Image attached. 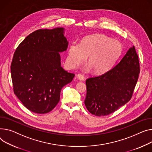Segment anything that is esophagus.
<instances>
[{
	"mask_svg": "<svg viewBox=\"0 0 152 152\" xmlns=\"http://www.w3.org/2000/svg\"><path fill=\"white\" fill-rule=\"evenodd\" d=\"M77 78L79 80H83L84 79V76L81 74H78V75H77Z\"/></svg>",
	"mask_w": 152,
	"mask_h": 152,
	"instance_id": "obj_1",
	"label": "esophagus"
}]
</instances>
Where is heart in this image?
Segmentation results:
<instances>
[{
  "instance_id": "obj_1",
  "label": "heart",
  "mask_w": 152,
  "mask_h": 152,
  "mask_svg": "<svg viewBox=\"0 0 152 152\" xmlns=\"http://www.w3.org/2000/svg\"><path fill=\"white\" fill-rule=\"evenodd\" d=\"M122 50V45L117 40L104 35L94 34L85 37L80 44H71L66 62L69 67L75 68L83 64L87 57V64L92 72L102 74L113 66Z\"/></svg>"
}]
</instances>
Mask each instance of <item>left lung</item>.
I'll list each match as a JSON object with an SVG mask.
<instances>
[{"instance_id": "obj_1", "label": "left lung", "mask_w": 152, "mask_h": 152, "mask_svg": "<svg viewBox=\"0 0 152 152\" xmlns=\"http://www.w3.org/2000/svg\"><path fill=\"white\" fill-rule=\"evenodd\" d=\"M140 72L134 46L114 67L105 73L86 80L85 105L96 116H104L125 105L132 96Z\"/></svg>"}]
</instances>
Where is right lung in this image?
Segmentation results:
<instances>
[{"label": "right lung", "instance_id": "1", "mask_svg": "<svg viewBox=\"0 0 152 152\" xmlns=\"http://www.w3.org/2000/svg\"><path fill=\"white\" fill-rule=\"evenodd\" d=\"M65 28L39 29L20 43L11 64L14 93L23 105L37 114L52 110L63 87L75 75L61 66L59 53L66 50Z\"/></svg>", "mask_w": 152, "mask_h": 152}]
</instances>
